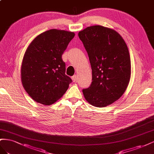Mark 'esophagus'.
<instances>
[{
	"instance_id": "esophagus-1",
	"label": "esophagus",
	"mask_w": 154,
	"mask_h": 154,
	"mask_svg": "<svg viewBox=\"0 0 154 154\" xmlns=\"http://www.w3.org/2000/svg\"><path fill=\"white\" fill-rule=\"evenodd\" d=\"M72 79L73 82H76L77 79V77L76 75H73V76L72 77Z\"/></svg>"
}]
</instances>
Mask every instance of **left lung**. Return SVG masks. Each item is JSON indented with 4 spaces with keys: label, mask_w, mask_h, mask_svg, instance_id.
I'll return each instance as SVG.
<instances>
[{
    "label": "left lung",
    "mask_w": 154,
    "mask_h": 154,
    "mask_svg": "<svg viewBox=\"0 0 154 154\" xmlns=\"http://www.w3.org/2000/svg\"><path fill=\"white\" fill-rule=\"evenodd\" d=\"M89 57L92 82L82 90L86 101L95 107L110 105L123 95L131 76L128 48L113 29L96 25L78 33Z\"/></svg>",
    "instance_id": "8db88e82"
}]
</instances>
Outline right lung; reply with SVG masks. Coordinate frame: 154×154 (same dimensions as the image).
Segmentation results:
<instances>
[{"mask_svg": "<svg viewBox=\"0 0 154 154\" xmlns=\"http://www.w3.org/2000/svg\"><path fill=\"white\" fill-rule=\"evenodd\" d=\"M74 36L72 32L51 29L39 34L28 46L21 65V82L35 102L50 106L67 91L72 79L65 74L62 55Z\"/></svg>", "mask_w": 154, "mask_h": 154, "instance_id": "1", "label": "right lung"}]
</instances>
